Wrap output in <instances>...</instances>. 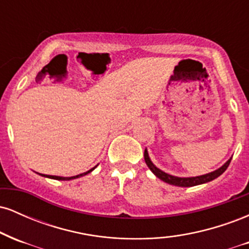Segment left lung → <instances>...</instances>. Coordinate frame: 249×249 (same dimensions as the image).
<instances>
[{"instance_id":"obj_1","label":"left lung","mask_w":249,"mask_h":249,"mask_svg":"<svg viewBox=\"0 0 249 249\" xmlns=\"http://www.w3.org/2000/svg\"><path fill=\"white\" fill-rule=\"evenodd\" d=\"M144 158H145V162H146L148 168L152 171L153 174L157 177V178H159L160 180H162V181L167 182V184H170V185H174V186H180V187H192V186H196V185L205 184V182L212 181V180L218 178L219 176H221V174L224 173L226 170H227L228 165H230L231 160H232V158H231L230 160L226 161L221 167L218 168V170L213 171V172H211V173L204 174V176L190 177V178H179V177L171 176V174L165 173L164 171L159 170V168L157 167L152 161H151V159H150V157H148V153L146 150H145V152H144Z\"/></svg>"}]
</instances>
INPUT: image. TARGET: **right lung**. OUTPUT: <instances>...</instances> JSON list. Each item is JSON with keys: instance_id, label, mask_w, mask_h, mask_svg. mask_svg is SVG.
Wrapping results in <instances>:
<instances>
[{"instance_id": "obj_1", "label": "right lung", "mask_w": 249, "mask_h": 249, "mask_svg": "<svg viewBox=\"0 0 249 249\" xmlns=\"http://www.w3.org/2000/svg\"><path fill=\"white\" fill-rule=\"evenodd\" d=\"M96 167V166H95ZM95 167L91 168V170H89L88 172H84V173H81L78 174V176H73V177H58V176H45V174H42L43 177H48V178H51V179H56V180H71V179H76V178H79V177H83L85 176V174L92 172L93 170H95Z\"/></svg>"}]
</instances>
